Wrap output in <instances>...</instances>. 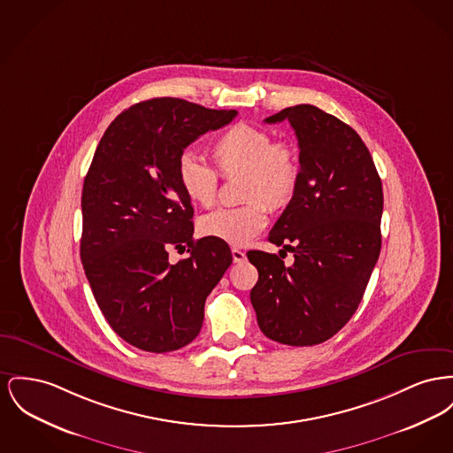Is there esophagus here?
<instances>
[{
  "mask_svg": "<svg viewBox=\"0 0 453 453\" xmlns=\"http://www.w3.org/2000/svg\"><path fill=\"white\" fill-rule=\"evenodd\" d=\"M231 253H233V260H234V264H241V262H244V260H246V253H244V251H241L240 248H233V250H231Z\"/></svg>",
  "mask_w": 453,
  "mask_h": 453,
  "instance_id": "esophagus-1",
  "label": "esophagus"
}]
</instances>
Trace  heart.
Here are the masks:
<instances>
[{
  "mask_svg": "<svg viewBox=\"0 0 453 453\" xmlns=\"http://www.w3.org/2000/svg\"><path fill=\"white\" fill-rule=\"evenodd\" d=\"M222 178L242 176L236 209H217L198 220L200 234L242 246L253 240L268 220V208L284 209L296 195L301 180V159L293 142L272 140L265 130L236 123L215 138L209 149ZM178 183L188 200L211 207L217 198L219 175L211 165L191 156L178 160Z\"/></svg>",
  "mask_w": 453,
  "mask_h": 453,
  "instance_id": "obj_1",
  "label": "heart"
}]
</instances>
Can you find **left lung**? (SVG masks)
<instances>
[{"mask_svg":"<svg viewBox=\"0 0 453 453\" xmlns=\"http://www.w3.org/2000/svg\"><path fill=\"white\" fill-rule=\"evenodd\" d=\"M284 119L297 136L301 180L268 241L291 250L294 264L248 251L258 268L250 297L268 339L317 346L346 325L366 291L381 248L383 188L368 147L344 121L299 104L265 123Z\"/></svg>","mask_w":453,"mask_h":453,"instance_id":"obj_1","label":"left lung"}]
</instances>
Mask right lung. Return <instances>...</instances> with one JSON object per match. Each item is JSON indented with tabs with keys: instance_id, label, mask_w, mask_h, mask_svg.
Listing matches in <instances>:
<instances>
[{
	"instance_id": "obj_1",
	"label": "right lung",
	"mask_w": 453,
	"mask_h": 453,
	"mask_svg": "<svg viewBox=\"0 0 453 453\" xmlns=\"http://www.w3.org/2000/svg\"><path fill=\"white\" fill-rule=\"evenodd\" d=\"M236 114L150 99L116 116L96 149L81 189V264L111 328L142 350L188 346L200 334L207 296L233 264L227 242L193 240L178 160ZM171 247L190 255L171 265Z\"/></svg>"
}]
</instances>
